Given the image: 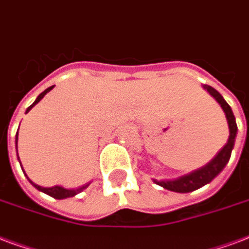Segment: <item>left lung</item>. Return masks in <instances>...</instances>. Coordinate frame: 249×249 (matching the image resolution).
Listing matches in <instances>:
<instances>
[{"instance_id":"obj_1","label":"left lung","mask_w":249,"mask_h":249,"mask_svg":"<svg viewBox=\"0 0 249 249\" xmlns=\"http://www.w3.org/2000/svg\"><path fill=\"white\" fill-rule=\"evenodd\" d=\"M205 90L209 91L211 97H214L215 101L220 105V107L223 109L226 118H227V123H229L230 136L227 143L223 148L220 149L219 152L216 153L215 158L211 161H209L206 165L202 168H198L196 171L190 172L188 175H184L178 177V178H173V180H155V184L160 185L167 190L176 192V193H189V192H194L197 189L202 188L206 184L211 182L215 178L216 176L219 175L220 172L223 171L224 167L227 165L230 158H231V152H232L233 145H235V139H236V134H238V126H236V121L233 117V113L230 105L224 101V98L219 94V91H216L214 88L209 87V85H202Z\"/></svg>"}]
</instances>
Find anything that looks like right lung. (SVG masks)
Instances as JSON below:
<instances>
[{
  "mask_svg": "<svg viewBox=\"0 0 249 249\" xmlns=\"http://www.w3.org/2000/svg\"><path fill=\"white\" fill-rule=\"evenodd\" d=\"M53 87H55V85H52V87L47 88L46 90L42 91V93H40V94H39V96L36 97V100L34 101V104L31 105V106H29V107H27V110H26V113H29L30 110L33 109L34 106L38 104L39 101L42 100L43 97L46 96L48 91L53 89ZM17 144H18V132H17V135H16V147H17ZM17 148H18V147H17ZM18 160H19V156H18ZM27 178H29V177H27ZM29 181H30V182H31V184H33V186H35V188L38 189V190H40V192H43V193L48 194V196H51V197L56 198V199H64V198L74 197L76 194L81 193L84 189H87L88 186L90 185V182H89V184L82 185V186H80V188H77V189H65V188H63V186H52V188H43V186H39V185H36V184H35V182H33V181L30 180V178H29Z\"/></svg>",
  "mask_w": 249,
  "mask_h": 249,
  "instance_id": "1",
  "label": "right lung"
}]
</instances>
